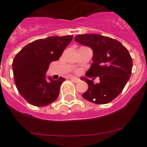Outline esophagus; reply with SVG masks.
<instances>
[{
  "label": "esophagus",
  "instance_id": "esophagus-1",
  "mask_svg": "<svg viewBox=\"0 0 147 147\" xmlns=\"http://www.w3.org/2000/svg\"><path fill=\"white\" fill-rule=\"evenodd\" d=\"M71 80H72L73 82H79L80 81V79H78V78H76V77H71Z\"/></svg>",
  "mask_w": 147,
  "mask_h": 147
}]
</instances>
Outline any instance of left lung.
<instances>
[{
    "label": "left lung",
    "mask_w": 147,
    "mask_h": 147,
    "mask_svg": "<svg viewBox=\"0 0 147 147\" xmlns=\"http://www.w3.org/2000/svg\"><path fill=\"white\" fill-rule=\"evenodd\" d=\"M74 40L93 50V63L85 75L98 76L100 80L99 83L94 84L85 79L88 89L82 96L95 104L109 103L120 94L129 80L132 59L129 51L118 40L102 35L80 34Z\"/></svg>",
    "instance_id": "left-lung-1"
}]
</instances>
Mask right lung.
<instances>
[{
  "instance_id": "right-lung-1",
  "label": "right lung",
  "mask_w": 147,
  "mask_h": 147,
  "mask_svg": "<svg viewBox=\"0 0 147 147\" xmlns=\"http://www.w3.org/2000/svg\"><path fill=\"white\" fill-rule=\"evenodd\" d=\"M73 39L72 35L53 36L34 40L15 56L12 70L17 89L31 105L45 107L58 98L65 79L46 78L50 63L59 59Z\"/></svg>"
}]
</instances>
